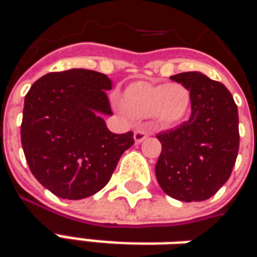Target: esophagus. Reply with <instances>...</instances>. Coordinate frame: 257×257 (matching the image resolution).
<instances>
[{
  "mask_svg": "<svg viewBox=\"0 0 257 257\" xmlns=\"http://www.w3.org/2000/svg\"><path fill=\"white\" fill-rule=\"evenodd\" d=\"M134 138L136 140V143H142L143 140L149 138V134L146 131H143V129H138V131H135Z\"/></svg>",
  "mask_w": 257,
  "mask_h": 257,
  "instance_id": "obj_1",
  "label": "esophagus"
}]
</instances>
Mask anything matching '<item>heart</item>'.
Listing matches in <instances>:
<instances>
[{
  "mask_svg": "<svg viewBox=\"0 0 257 257\" xmlns=\"http://www.w3.org/2000/svg\"><path fill=\"white\" fill-rule=\"evenodd\" d=\"M191 93L183 84L138 81L123 92L122 104L132 115H154L162 123H175L189 111Z\"/></svg>",
  "mask_w": 257,
  "mask_h": 257,
  "instance_id": "b5f03b06",
  "label": "heart"
}]
</instances>
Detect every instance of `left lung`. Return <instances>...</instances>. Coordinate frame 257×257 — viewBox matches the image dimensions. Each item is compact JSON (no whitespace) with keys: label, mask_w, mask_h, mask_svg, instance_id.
Here are the masks:
<instances>
[{"label":"left lung","mask_w":257,"mask_h":257,"mask_svg":"<svg viewBox=\"0 0 257 257\" xmlns=\"http://www.w3.org/2000/svg\"><path fill=\"white\" fill-rule=\"evenodd\" d=\"M171 79L190 89L191 115L176 128L157 135L162 145L157 180L172 198L204 201L228 180L237 160V104L224 85L204 74L187 71Z\"/></svg>","instance_id":"obj_1"}]
</instances>
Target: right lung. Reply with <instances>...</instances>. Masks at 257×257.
<instances>
[{"mask_svg":"<svg viewBox=\"0 0 257 257\" xmlns=\"http://www.w3.org/2000/svg\"><path fill=\"white\" fill-rule=\"evenodd\" d=\"M111 81L93 70L49 73L25 97L22 146L31 173L51 193L81 199L111 178L134 132L112 134L99 114H112Z\"/></svg>","mask_w":257,"mask_h":257,"instance_id":"1","label":"right lung"}]
</instances>
